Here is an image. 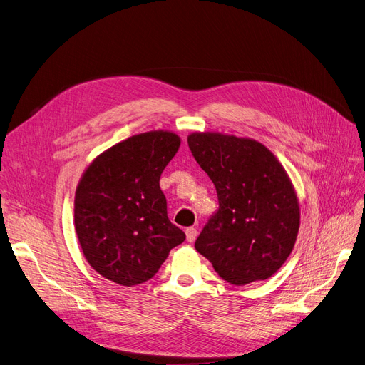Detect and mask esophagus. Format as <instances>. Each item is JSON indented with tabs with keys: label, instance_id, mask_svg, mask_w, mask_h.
I'll list each match as a JSON object with an SVG mask.
<instances>
[{
	"label": "esophagus",
	"instance_id": "obj_1",
	"mask_svg": "<svg viewBox=\"0 0 365 365\" xmlns=\"http://www.w3.org/2000/svg\"><path fill=\"white\" fill-rule=\"evenodd\" d=\"M197 235H198L197 227H194V226L186 227V240H187V242H194L195 238H197Z\"/></svg>",
	"mask_w": 365,
	"mask_h": 365
}]
</instances>
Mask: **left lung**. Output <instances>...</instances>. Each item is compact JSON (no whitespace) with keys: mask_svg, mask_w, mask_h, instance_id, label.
Listing matches in <instances>:
<instances>
[{"mask_svg":"<svg viewBox=\"0 0 365 365\" xmlns=\"http://www.w3.org/2000/svg\"><path fill=\"white\" fill-rule=\"evenodd\" d=\"M187 145L219 198V210L195 241L197 252L234 285L272 277L290 256L300 226L287 171L255 139L197 131Z\"/></svg>","mask_w":365,"mask_h":365,"instance_id":"1","label":"left lung"}]
</instances>
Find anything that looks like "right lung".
<instances>
[{
  "label": "right lung",
  "instance_id": "add662e5",
  "mask_svg": "<svg viewBox=\"0 0 365 365\" xmlns=\"http://www.w3.org/2000/svg\"><path fill=\"white\" fill-rule=\"evenodd\" d=\"M180 138L155 130L131 136L96 157L76 186L73 225L96 272L131 287L158 272L185 232L167 216L160 187Z\"/></svg>",
  "mask_w": 365,
  "mask_h": 365
}]
</instances>
